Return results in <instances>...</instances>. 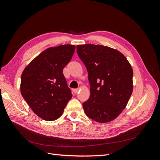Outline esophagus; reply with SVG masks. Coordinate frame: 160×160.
I'll return each mask as SVG.
<instances>
[{
  "label": "esophagus",
  "instance_id": "1",
  "mask_svg": "<svg viewBox=\"0 0 160 160\" xmlns=\"http://www.w3.org/2000/svg\"><path fill=\"white\" fill-rule=\"evenodd\" d=\"M78 91H79V89H73V91L74 92V93H77L78 92Z\"/></svg>",
  "mask_w": 160,
  "mask_h": 160
}]
</instances>
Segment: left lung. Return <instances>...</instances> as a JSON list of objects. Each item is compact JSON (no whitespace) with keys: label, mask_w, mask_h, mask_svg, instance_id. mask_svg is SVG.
Returning <instances> with one entry per match:
<instances>
[{"label":"left lung","mask_w":160,"mask_h":160,"mask_svg":"<svg viewBox=\"0 0 160 160\" xmlns=\"http://www.w3.org/2000/svg\"><path fill=\"white\" fill-rule=\"evenodd\" d=\"M85 65L90 97L82 104L88 117L100 123L115 120L127 107L133 89V71L123 54L100 45H77Z\"/></svg>","instance_id":"obj_1"}]
</instances>
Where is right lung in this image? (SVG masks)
<instances>
[{"instance_id":"add662e5","label":"right lung","mask_w":160,"mask_h":160,"mask_svg":"<svg viewBox=\"0 0 160 160\" xmlns=\"http://www.w3.org/2000/svg\"><path fill=\"white\" fill-rule=\"evenodd\" d=\"M75 49L73 45L49 47L22 71L20 93L33 113L44 120L59 118L72 98L63 69L72 58Z\"/></svg>"}]
</instances>
